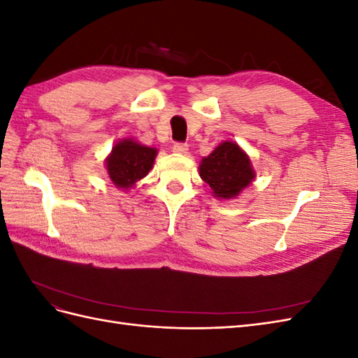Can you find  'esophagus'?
<instances>
[{
	"label": "esophagus",
	"mask_w": 358,
	"mask_h": 358,
	"mask_svg": "<svg viewBox=\"0 0 358 358\" xmlns=\"http://www.w3.org/2000/svg\"><path fill=\"white\" fill-rule=\"evenodd\" d=\"M173 150L178 154H187L188 152V145L187 143H175L173 145Z\"/></svg>",
	"instance_id": "esophagus-1"
}]
</instances>
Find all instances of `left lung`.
Segmentation results:
<instances>
[{"instance_id": "8db88e82", "label": "left lung", "mask_w": 358, "mask_h": 358, "mask_svg": "<svg viewBox=\"0 0 358 358\" xmlns=\"http://www.w3.org/2000/svg\"><path fill=\"white\" fill-rule=\"evenodd\" d=\"M200 178L208 183L215 197L230 200L255 178L251 159L234 142H222L200 162Z\"/></svg>"}]
</instances>
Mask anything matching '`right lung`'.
<instances>
[{"label":"right lung","instance_id":"obj_1","mask_svg":"<svg viewBox=\"0 0 358 358\" xmlns=\"http://www.w3.org/2000/svg\"><path fill=\"white\" fill-rule=\"evenodd\" d=\"M158 150L140 145L136 140L125 138L117 142L110 155L106 158L109 178L117 188L129 189L152 170Z\"/></svg>","mask_w":358,"mask_h":358}]
</instances>
